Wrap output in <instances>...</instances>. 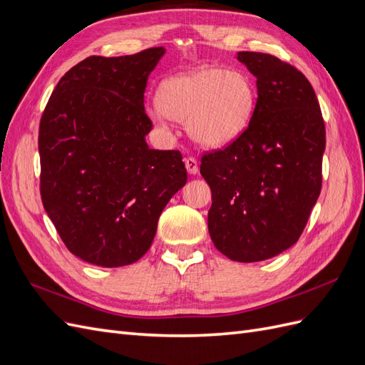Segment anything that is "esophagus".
Wrapping results in <instances>:
<instances>
[{"label": "esophagus", "instance_id": "obj_1", "mask_svg": "<svg viewBox=\"0 0 365 365\" xmlns=\"http://www.w3.org/2000/svg\"><path fill=\"white\" fill-rule=\"evenodd\" d=\"M184 163H185L187 172H189L190 175H196V173H197V170H200V165H197L196 158H193V157H187V158L184 160Z\"/></svg>", "mask_w": 365, "mask_h": 365}]
</instances>
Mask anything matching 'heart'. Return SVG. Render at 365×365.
<instances>
[{"instance_id":"obj_1","label":"heart","mask_w":365,"mask_h":365,"mask_svg":"<svg viewBox=\"0 0 365 365\" xmlns=\"http://www.w3.org/2000/svg\"><path fill=\"white\" fill-rule=\"evenodd\" d=\"M153 118L187 120L190 137L204 148H225L244 134L256 108V91L248 77L215 65L164 81Z\"/></svg>"}]
</instances>
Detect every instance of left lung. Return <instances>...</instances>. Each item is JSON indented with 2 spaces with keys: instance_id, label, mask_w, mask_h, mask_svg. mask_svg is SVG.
Instances as JSON below:
<instances>
[{
  "instance_id": "1",
  "label": "left lung",
  "mask_w": 365,
  "mask_h": 365,
  "mask_svg": "<svg viewBox=\"0 0 365 365\" xmlns=\"http://www.w3.org/2000/svg\"><path fill=\"white\" fill-rule=\"evenodd\" d=\"M256 77L257 102L244 134L205 153L212 189L208 233L235 262H260L291 248L322 192L326 129L303 73L267 53L239 51Z\"/></svg>"
}]
</instances>
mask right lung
Listing matches in <instances>:
<instances>
[{"mask_svg": "<svg viewBox=\"0 0 365 365\" xmlns=\"http://www.w3.org/2000/svg\"><path fill=\"white\" fill-rule=\"evenodd\" d=\"M164 53L86 58L62 76L42 114V204L86 263L118 268L145 256L164 207L187 182L178 150L146 143L145 90Z\"/></svg>", "mask_w": 365, "mask_h": 365, "instance_id": "add662e5", "label": "right lung"}]
</instances>
